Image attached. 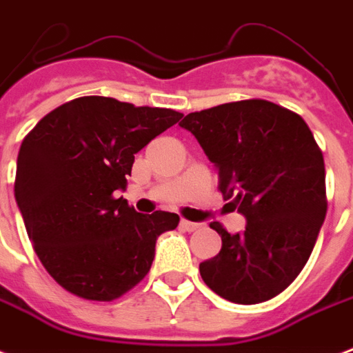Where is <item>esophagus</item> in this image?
<instances>
[{"instance_id": "1", "label": "esophagus", "mask_w": 353, "mask_h": 353, "mask_svg": "<svg viewBox=\"0 0 353 353\" xmlns=\"http://www.w3.org/2000/svg\"><path fill=\"white\" fill-rule=\"evenodd\" d=\"M179 226L185 230V232H194V230L200 228V223H190V221H185V219H181V223H179Z\"/></svg>"}]
</instances>
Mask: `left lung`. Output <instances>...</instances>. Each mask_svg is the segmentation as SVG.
<instances>
[{"instance_id": "obj_1", "label": "left lung", "mask_w": 353, "mask_h": 353, "mask_svg": "<svg viewBox=\"0 0 353 353\" xmlns=\"http://www.w3.org/2000/svg\"><path fill=\"white\" fill-rule=\"evenodd\" d=\"M179 127L196 138L224 200L247 221L241 234L211 224L223 247L200 263L203 283L239 305L279 296L305 268L327 211L312 132L301 116L262 99L192 112Z\"/></svg>"}]
</instances>
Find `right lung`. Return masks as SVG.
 I'll use <instances>...</instances> for the list:
<instances>
[{
    "label": "right lung",
    "mask_w": 353,
    "mask_h": 353,
    "mask_svg": "<svg viewBox=\"0 0 353 353\" xmlns=\"http://www.w3.org/2000/svg\"><path fill=\"white\" fill-rule=\"evenodd\" d=\"M183 114L80 97L57 106L23 138L14 198L39 260L57 284L112 301L148 275L157 237L174 230L168 211L142 215L119 190L134 155Z\"/></svg>",
    "instance_id": "add662e5"
}]
</instances>
